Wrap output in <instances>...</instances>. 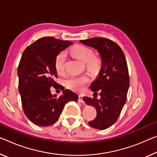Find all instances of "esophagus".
<instances>
[{
  "label": "esophagus",
  "mask_w": 157,
  "mask_h": 157,
  "mask_svg": "<svg viewBox=\"0 0 157 157\" xmlns=\"http://www.w3.org/2000/svg\"><path fill=\"white\" fill-rule=\"evenodd\" d=\"M78 102L82 103V104H84V101L83 100V97H82L81 95H79L78 96Z\"/></svg>",
  "instance_id": "obj_1"
}]
</instances>
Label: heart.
<instances>
[{"label": "heart", "instance_id": "1", "mask_svg": "<svg viewBox=\"0 0 157 157\" xmlns=\"http://www.w3.org/2000/svg\"><path fill=\"white\" fill-rule=\"evenodd\" d=\"M71 53L81 62H85L88 69L92 72H97L100 69L101 61L100 58L94 57V52L90 48L84 45H77L71 49ZM66 52H60L57 55L55 59V67L58 73L61 74L64 71V62L66 60ZM88 78L86 76H71L65 81V84L68 88L76 91H81L83 90L86 84L88 83Z\"/></svg>", "mask_w": 157, "mask_h": 157}]
</instances>
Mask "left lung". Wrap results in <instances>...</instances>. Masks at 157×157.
<instances>
[{"mask_svg": "<svg viewBox=\"0 0 157 157\" xmlns=\"http://www.w3.org/2000/svg\"><path fill=\"white\" fill-rule=\"evenodd\" d=\"M80 42L97 50L102 60L97 78L90 84V90L94 94L99 91L100 99H83L97 110L95 119L88 122L89 126L105 130L117 121L126 102L130 81L126 57L121 48L107 38L97 37Z\"/></svg>", "mask_w": 157, "mask_h": 157, "instance_id": "1", "label": "left lung"}]
</instances>
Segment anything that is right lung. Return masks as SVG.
I'll return each mask as SVG.
<instances>
[{
  "mask_svg": "<svg viewBox=\"0 0 157 157\" xmlns=\"http://www.w3.org/2000/svg\"><path fill=\"white\" fill-rule=\"evenodd\" d=\"M72 43L43 37L26 48L21 55L17 69L19 92L24 112L36 126L54 124L67 102L78 101V95L69 89H62L59 98L50 90L51 86L62 87L56 86L55 81L58 77L55 67V57Z\"/></svg>",
  "mask_w": 157,
  "mask_h": 157,
  "instance_id": "obj_1",
  "label": "right lung"
}]
</instances>
